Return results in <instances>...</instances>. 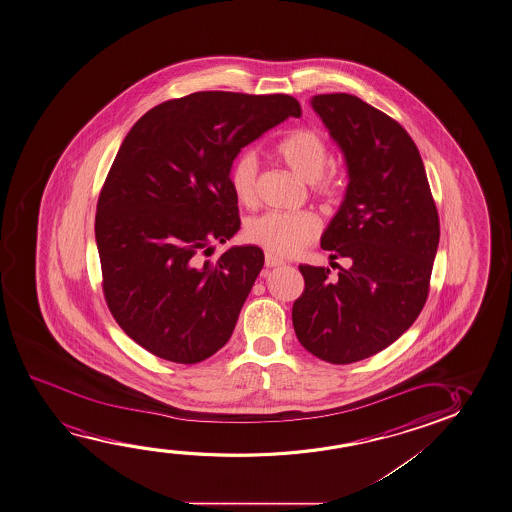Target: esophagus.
Segmentation results:
<instances>
[{
  "instance_id": "1",
  "label": "esophagus",
  "mask_w": 512,
  "mask_h": 512,
  "mask_svg": "<svg viewBox=\"0 0 512 512\" xmlns=\"http://www.w3.org/2000/svg\"><path fill=\"white\" fill-rule=\"evenodd\" d=\"M285 262H283V259H280V257H276V255H273V253H266V267H280L283 266Z\"/></svg>"
}]
</instances>
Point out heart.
<instances>
[{"label":"heart","mask_w":512,"mask_h":512,"mask_svg":"<svg viewBox=\"0 0 512 512\" xmlns=\"http://www.w3.org/2000/svg\"><path fill=\"white\" fill-rule=\"evenodd\" d=\"M276 155L299 178L310 181L312 190L320 199L334 200L345 190V174L331 160L326 139L313 128H297L276 144ZM259 158L252 149L237 153L229 167V186L234 197L243 206L257 202ZM245 239L273 255L290 257L312 245L320 234L319 216L313 211L280 213L267 211L246 222Z\"/></svg>","instance_id":"1"}]
</instances>
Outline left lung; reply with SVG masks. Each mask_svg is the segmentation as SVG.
I'll return each instance as SVG.
<instances>
[{
    "label": "left lung",
    "instance_id": "8db88e82",
    "mask_svg": "<svg viewBox=\"0 0 512 512\" xmlns=\"http://www.w3.org/2000/svg\"><path fill=\"white\" fill-rule=\"evenodd\" d=\"M312 105L350 179L320 245L350 267L331 280L327 267L299 266L304 290L292 324L310 354L350 364L389 347L423 312L440 222L419 149L398 121L347 93L317 95Z\"/></svg>",
    "mask_w": 512,
    "mask_h": 512
}]
</instances>
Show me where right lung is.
<instances>
[{
    "instance_id": "add662e5",
    "label": "right lung",
    "mask_w": 512,
    "mask_h": 512,
    "mask_svg": "<svg viewBox=\"0 0 512 512\" xmlns=\"http://www.w3.org/2000/svg\"><path fill=\"white\" fill-rule=\"evenodd\" d=\"M289 116H301L290 95L199 91L156 105L126 135L100 190L95 236L105 303L153 356L195 364L229 341L264 253L204 255L241 225L230 163Z\"/></svg>"
}]
</instances>
